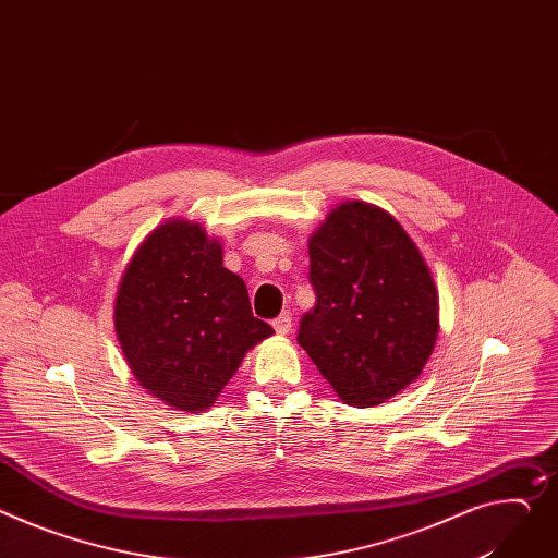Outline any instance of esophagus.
Here are the masks:
<instances>
[{
  "instance_id": "1",
  "label": "esophagus",
  "mask_w": 558,
  "mask_h": 558,
  "mask_svg": "<svg viewBox=\"0 0 558 558\" xmlns=\"http://www.w3.org/2000/svg\"><path fill=\"white\" fill-rule=\"evenodd\" d=\"M272 328L277 330V335H288L290 328H292V317L290 315H279L275 322H272Z\"/></svg>"
}]
</instances>
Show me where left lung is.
<instances>
[{"mask_svg": "<svg viewBox=\"0 0 558 558\" xmlns=\"http://www.w3.org/2000/svg\"><path fill=\"white\" fill-rule=\"evenodd\" d=\"M317 304L296 341L351 407H377L413 384L436 347L438 290L413 239L387 209L332 207L308 239Z\"/></svg>", "mask_w": 558, "mask_h": 558, "instance_id": "obj_1", "label": "left lung"}]
</instances>
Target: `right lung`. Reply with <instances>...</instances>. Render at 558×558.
Masks as SVG:
<instances>
[{
  "label": "right lung",
  "instance_id": "right-lung-1",
  "mask_svg": "<svg viewBox=\"0 0 558 558\" xmlns=\"http://www.w3.org/2000/svg\"><path fill=\"white\" fill-rule=\"evenodd\" d=\"M126 366L167 407H214L245 353L275 335L256 319L243 279L223 268V245L201 223L169 219L132 254L113 302Z\"/></svg>",
  "mask_w": 558,
  "mask_h": 558
}]
</instances>
